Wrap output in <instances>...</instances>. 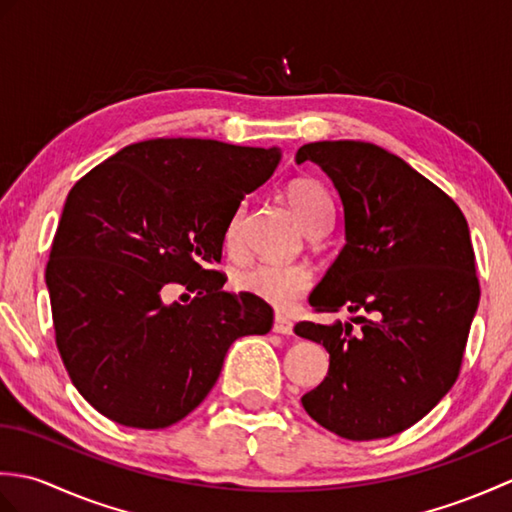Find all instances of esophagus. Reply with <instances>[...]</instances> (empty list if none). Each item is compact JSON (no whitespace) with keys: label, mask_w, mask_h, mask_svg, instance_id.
Here are the masks:
<instances>
[{"label":"esophagus","mask_w":512,"mask_h":512,"mask_svg":"<svg viewBox=\"0 0 512 512\" xmlns=\"http://www.w3.org/2000/svg\"><path fill=\"white\" fill-rule=\"evenodd\" d=\"M273 332L277 334H292V321L284 314H275V321H273Z\"/></svg>","instance_id":"obj_1"}]
</instances>
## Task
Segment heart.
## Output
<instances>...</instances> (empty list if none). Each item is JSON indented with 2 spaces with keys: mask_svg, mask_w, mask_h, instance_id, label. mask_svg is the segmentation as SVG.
<instances>
[{
  "mask_svg": "<svg viewBox=\"0 0 512 512\" xmlns=\"http://www.w3.org/2000/svg\"><path fill=\"white\" fill-rule=\"evenodd\" d=\"M286 198L308 235L321 231V228H330L334 204L321 182L310 178L290 182ZM239 222H242V209L231 215L224 228V248L233 257L239 255ZM235 286L270 306L288 308L312 286V275L306 266L299 264H255L239 270L235 275Z\"/></svg>",
  "mask_w": 512,
  "mask_h": 512,
  "instance_id": "b5f03b06",
  "label": "heart"
}]
</instances>
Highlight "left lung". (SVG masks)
Segmentation results:
<instances>
[{
  "label": "left lung",
  "instance_id": "8db88e82",
  "mask_svg": "<svg viewBox=\"0 0 512 512\" xmlns=\"http://www.w3.org/2000/svg\"><path fill=\"white\" fill-rule=\"evenodd\" d=\"M339 191L345 246L312 290L317 312L295 334L330 354L323 383L301 398L345 440L389 438L449 394L480 303L466 217L447 193L387 149L321 140L297 151Z\"/></svg>",
  "mask_w": 512,
  "mask_h": 512
}]
</instances>
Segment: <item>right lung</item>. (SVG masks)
I'll list each match as a JSON object with an SVG mask.
<instances>
[{
  "instance_id": "1",
  "label": "right lung",
  "mask_w": 512,
  "mask_h": 512,
  "mask_svg": "<svg viewBox=\"0 0 512 512\" xmlns=\"http://www.w3.org/2000/svg\"><path fill=\"white\" fill-rule=\"evenodd\" d=\"M277 147L154 138L123 147L74 184L46 286L74 387L125 427L165 429L200 405L239 336L266 334L273 308L224 292V228L273 176ZM180 283L191 304H167Z\"/></svg>"
}]
</instances>
